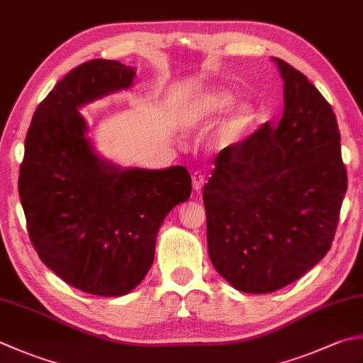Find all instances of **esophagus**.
<instances>
[{
    "instance_id": "obj_1",
    "label": "esophagus",
    "mask_w": 363,
    "mask_h": 363,
    "mask_svg": "<svg viewBox=\"0 0 363 363\" xmlns=\"http://www.w3.org/2000/svg\"><path fill=\"white\" fill-rule=\"evenodd\" d=\"M191 184H194L195 191H201L203 184H204V174H201L200 172H195L191 174Z\"/></svg>"
}]
</instances>
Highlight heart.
<instances>
[{
	"mask_svg": "<svg viewBox=\"0 0 363 363\" xmlns=\"http://www.w3.org/2000/svg\"><path fill=\"white\" fill-rule=\"evenodd\" d=\"M236 102L238 96L225 86L200 89L184 102L179 113V124L186 130H203L216 124L230 111L212 141L216 151H230L245 138L257 121V110L252 104L244 102L235 107Z\"/></svg>",
	"mask_w": 363,
	"mask_h": 363,
	"instance_id": "heart-1",
	"label": "heart"
}]
</instances>
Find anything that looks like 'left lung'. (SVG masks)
Here are the masks:
<instances>
[{
    "mask_svg": "<svg viewBox=\"0 0 363 363\" xmlns=\"http://www.w3.org/2000/svg\"><path fill=\"white\" fill-rule=\"evenodd\" d=\"M272 61L285 97L279 125L220 152L203 190L211 262L252 294L285 288L325 257L347 187L332 106L302 72Z\"/></svg>",
    "mask_w": 363,
    "mask_h": 363,
    "instance_id": "8db88e82",
    "label": "left lung"
}]
</instances>
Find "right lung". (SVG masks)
Masks as SVG:
<instances>
[{
	"label": "right lung",
	"mask_w": 363,
	"mask_h": 363,
	"mask_svg": "<svg viewBox=\"0 0 363 363\" xmlns=\"http://www.w3.org/2000/svg\"><path fill=\"white\" fill-rule=\"evenodd\" d=\"M137 69L113 60L75 67L34 111L18 195L42 262L84 293L129 294L152 266L163 220L187 201L186 167L123 168L97 151L80 113L133 86Z\"/></svg>",
	"instance_id": "add662e5"
}]
</instances>
